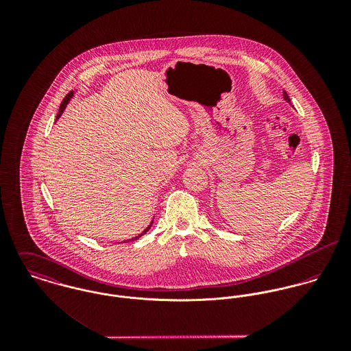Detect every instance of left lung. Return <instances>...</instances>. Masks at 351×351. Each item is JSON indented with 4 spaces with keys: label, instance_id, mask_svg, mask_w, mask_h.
<instances>
[{
    "label": "left lung",
    "instance_id": "1",
    "mask_svg": "<svg viewBox=\"0 0 351 351\" xmlns=\"http://www.w3.org/2000/svg\"><path fill=\"white\" fill-rule=\"evenodd\" d=\"M284 99H285V100L288 101V102H291V99H289V97H288V95H287V92H284Z\"/></svg>",
    "mask_w": 351,
    "mask_h": 351
}]
</instances>
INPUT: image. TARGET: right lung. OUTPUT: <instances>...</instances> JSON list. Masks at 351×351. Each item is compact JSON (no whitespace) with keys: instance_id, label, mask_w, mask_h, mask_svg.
Masks as SVG:
<instances>
[{"instance_id":"add662e5","label":"right lung","mask_w":351,"mask_h":351,"mask_svg":"<svg viewBox=\"0 0 351 351\" xmlns=\"http://www.w3.org/2000/svg\"><path fill=\"white\" fill-rule=\"evenodd\" d=\"M71 97H73V92H69V93H67V96H66V97L63 99V101H62V104H60V108H59V113H58V116H56V117H59V116L62 114V112L64 110L66 105L69 104V101H70V99H71ZM152 221H154V220H152ZM152 221H151L150 226H149V227H147V228H146V230H145V231H143V232H142L141 235H138V237H135V238H132V239H130V241H127V242H132V241H136V239H139V238H141L142 235H145V234H146V232H147V231L150 230L151 226H152ZM123 243H124V242H123Z\"/></svg>"}]
</instances>
